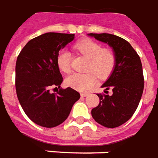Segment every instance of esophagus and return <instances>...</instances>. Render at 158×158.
<instances>
[{
	"label": "esophagus",
	"mask_w": 158,
	"mask_h": 158,
	"mask_svg": "<svg viewBox=\"0 0 158 158\" xmlns=\"http://www.w3.org/2000/svg\"><path fill=\"white\" fill-rule=\"evenodd\" d=\"M88 95L87 93H81V97H87Z\"/></svg>",
	"instance_id": "1"
}]
</instances>
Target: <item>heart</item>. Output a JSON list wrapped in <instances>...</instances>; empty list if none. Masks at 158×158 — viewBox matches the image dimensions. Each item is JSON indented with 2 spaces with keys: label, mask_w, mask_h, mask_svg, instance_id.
Segmentation results:
<instances>
[{
  "label": "heart",
  "mask_w": 158,
  "mask_h": 158,
  "mask_svg": "<svg viewBox=\"0 0 158 158\" xmlns=\"http://www.w3.org/2000/svg\"><path fill=\"white\" fill-rule=\"evenodd\" d=\"M75 48L80 54L89 59L87 71L93 72L74 73L68 76L65 78L67 86L78 91L88 90L97 83V75L101 78H106L111 74L115 66V55L111 49H103L99 44L90 40H81L75 45ZM57 65L63 72H71V55L66 49L59 52Z\"/></svg>",
  "instance_id": "1"
}]
</instances>
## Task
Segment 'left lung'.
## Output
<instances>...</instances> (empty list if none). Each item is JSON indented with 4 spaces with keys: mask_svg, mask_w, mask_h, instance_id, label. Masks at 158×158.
<instances>
[{
    "mask_svg": "<svg viewBox=\"0 0 158 158\" xmlns=\"http://www.w3.org/2000/svg\"><path fill=\"white\" fill-rule=\"evenodd\" d=\"M111 47L115 55V66L102 85L113 94H98L99 104L92 109V116L98 124L115 128L128 121L137 109L144 89L141 61L131 44L110 33H88Z\"/></svg>",
    "mask_w": 158,
    "mask_h": 158,
    "instance_id": "1",
    "label": "left lung"
}]
</instances>
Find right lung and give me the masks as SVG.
I'll return each mask as SVG.
<instances>
[{"label": "right lung", "instance_id": "add662e5", "mask_svg": "<svg viewBox=\"0 0 158 158\" xmlns=\"http://www.w3.org/2000/svg\"><path fill=\"white\" fill-rule=\"evenodd\" d=\"M74 38L75 34L69 33H44L28 41L17 59L18 101L27 117L43 127L63 123L80 98L79 93L71 87L60 88L63 77L57 65L59 51ZM52 86L59 88L56 94L49 92Z\"/></svg>", "mask_w": 158, "mask_h": 158}]
</instances>
